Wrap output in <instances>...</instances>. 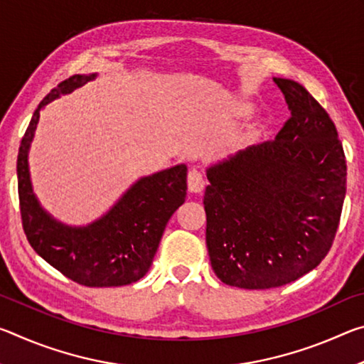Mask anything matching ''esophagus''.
Segmentation results:
<instances>
[{
  "label": "esophagus",
  "mask_w": 364,
  "mask_h": 364,
  "mask_svg": "<svg viewBox=\"0 0 364 364\" xmlns=\"http://www.w3.org/2000/svg\"><path fill=\"white\" fill-rule=\"evenodd\" d=\"M204 188H205L204 175H202L197 168H191L188 171V189L191 193H200Z\"/></svg>",
  "instance_id": "34e87169"
}]
</instances>
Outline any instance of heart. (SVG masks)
<instances>
[{"instance_id": "obj_1", "label": "heart", "mask_w": 364, "mask_h": 364, "mask_svg": "<svg viewBox=\"0 0 364 364\" xmlns=\"http://www.w3.org/2000/svg\"><path fill=\"white\" fill-rule=\"evenodd\" d=\"M244 112H250V107L245 106V107H244Z\"/></svg>"}]
</instances>
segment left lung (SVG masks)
<instances>
[{
	"label": "left lung",
	"instance_id": "left-lung-1",
	"mask_svg": "<svg viewBox=\"0 0 364 364\" xmlns=\"http://www.w3.org/2000/svg\"><path fill=\"white\" fill-rule=\"evenodd\" d=\"M291 110L274 139L207 170L205 242L221 282L289 284L316 268L334 242L347 164L334 122L297 82L274 78Z\"/></svg>",
	"mask_w": 364,
	"mask_h": 364
}]
</instances>
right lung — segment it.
<instances>
[{
    "instance_id": "add662e5",
    "label": "right lung",
    "mask_w": 364,
    "mask_h": 364,
    "mask_svg": "<svg viewBox=\"0 0 364 364\" xmlns=\"http://www.w3.org/2000/svg\"><path fill=\"white\" fill-rule=\"evenodd\" d=\"M93 78L95 75H73L64 80L49 91L33 112L17 156L22 228L36 254L77 284L127 286L149 271L165 226L186 199V165L141 178L112 210L85 228L65 226L49 217L40 207L30 183L28 147L41 107Z\"/></svg>"
}]
</instances>
